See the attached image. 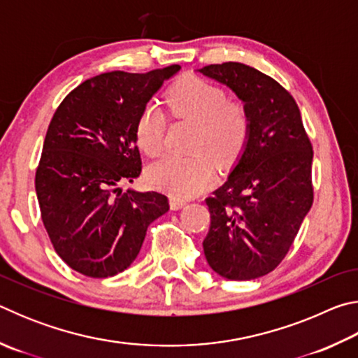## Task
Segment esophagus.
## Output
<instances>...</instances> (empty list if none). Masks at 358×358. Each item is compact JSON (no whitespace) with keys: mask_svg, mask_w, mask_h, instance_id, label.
<instances>
[{"mask_svg":"<svg viewBox=\"0 0 358 358\" xmlns=\"http://www.w3.org/2000/svg\"><path fill=\"white\" fill-rule=\"evenodd\" d=\"M169 202H171V208L172 210H180L186 203V201H183V199L172 197V196H171V199H169Z\"/></svg>","mask_w":358,"mask_h":358,"instance_id":"esophagus-1","label":"esophagus"}]
</instances>
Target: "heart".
Here are the masks:
<instances>
[{"instance_id": "obj_1", "label": "heart", "mask_w": 358, "mask_h": 358, "mask_svg": "<svg viewBox=\"0 0 358 358\" xmlns=\"http://www.w3.org/2000/svg\"><path fill=\"white\" fill-rule=\"evenodd\" d=\"M173 117L196 123L189 157L166 155L148 167V183L172 197L202 192L213 178L216 164L229 166L243 153L251 134V113L245 102L227 99L224 88L201 77H185L167 92ZM166 117L155 104L143 107L136 123V142L145 155L164 147Z\"/></svg>"}]
</instances>
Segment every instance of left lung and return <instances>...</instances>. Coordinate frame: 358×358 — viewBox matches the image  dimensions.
Returning <instances> with one entry per match:
<instances>
[{
  "label": "left lung",
  "instance_id": "8db88e82",
  "mask_svg": "<svg viewBox=\"0 0 358 358\" xmlns=\"http://www.w3.org/2000/svg\"><path fill=\"white\" fill-rule=\"evenodd\" d=\"M199 72L227 85L251 113L250 141L237 166L205 199L210 229L203 252L222 278L256 280L286 257L311 208L313 145L295 99L275 78L234 62Z\"/></svg>",
  "mask_w": 358,
  "mask_h": 358
}]
</instances>
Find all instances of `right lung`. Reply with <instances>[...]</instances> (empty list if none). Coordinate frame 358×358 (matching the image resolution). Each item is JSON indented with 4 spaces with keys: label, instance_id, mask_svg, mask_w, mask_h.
I'll use <instances>...</instances> for the list:
<instances>
[{
    "label": "right lung",
    "instance_id": "obj_1",
    "mask_svg": "<svg viewBox=\"0 0 358 358\" xmlns=\"http://www.w3.org/2000/svg\"><path fill=\"white\" fill-rule=\"evenodd\" d=\"M178 64L145 74L113 71L66 96L48 124L36 194L53 248L90 278L121 273L134 262L151 222L169 210L156 191H121L142 172L136 123Z\"/></svg>",
    "mask_w": 358,
    "mask_h": 358
}]
</instances>
